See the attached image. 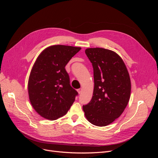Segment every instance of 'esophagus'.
<instances>
[{
  "label": "esophagus",
  "mask_w": 158,
  "mask_h": 158,
  "mask_svg": "<svg viewBox=\"0 0 158 158\" xmlns=\"http://www.w3.org/2000/svg\"><path fill=\"white\" fill-rule=\"evenodd\" d=\"M77 92H78V93L79 94H80L81 93H82V88L78 89H77Z\"/></svg>",
  "instance_id": "obj_1"
}]
</instances>
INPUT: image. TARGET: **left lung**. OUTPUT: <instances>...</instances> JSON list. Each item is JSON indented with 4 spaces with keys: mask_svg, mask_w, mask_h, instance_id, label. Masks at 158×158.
<instances>
[{
    "mask_svg": "<svg viewBox=\"0 0 158 158\" xmlns=\"http://www.w3.org/2000/svg\"><path fill=\"white\" fill-rule=\"evenodd\" d=\"M94 69V88L84 115L94 125L105 127L120 117L131 97V82L127 66L115 52L103 48L85 50Z\"/></svg>",
    "mask_w": 158,
    "mask_h": 158,
    "instance_id": "8db88e82",
    "label": "left lung"
}]
</instances>
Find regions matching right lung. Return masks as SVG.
Returning <instances> with one entry per match:
<instances>
[{"label": "right lung", "instance_id": "obj_1", "mask_svg": "<svg viewBox=\"0 0 158 158\" xmlns=\"http://www.w3.org/2000/svg\"><path fill=\"white\" fill-rule=\"evenodd\" d=\"M81 47L55 45L47 47L37 58L28 80L29 99L33 108L53 121L68 112L78 92L71 87L65 66Z\"/></svg>", "mask_w": 158, "mask_h": 158}]
</instances>
